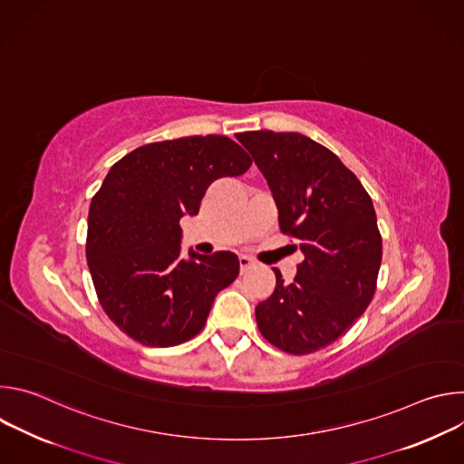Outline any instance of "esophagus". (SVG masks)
<instances>
[{
    "instance_id": "obj_1",
    "label": "esophagus",
    "mask_w": 464,
    "mask_h": 464,
    "mask_svg": "<svg viewBox=\"0 0 464 464\" xmlns=\"http://www.w3.org/2000/svg\"><path fill=\"white\" fill-rule=\"evenodd\" d=\"M238 264H240V274H246L247 270H251L255 266V260L247 255H240L238 256Z\"/></svg>"
}]
</instances>
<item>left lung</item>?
Segmentation results:
<instances>
[{"instance_id":"1","label":"left lung","mask_w":464,"mask_h":464,"mask_svg":"<svg viewBox=\"0 0 464 464\" xmlns=\"http://www.w3.org/2000/svg\"><path fill=\"white\" fill-rule=\"evenodd\" d=\"M237 140L266 178L279 227L304 260L256 304L262 336L290 354H308L345 334L376 288L382 237L371 196L336 154L297 131H244ZM295 246V247H297Z\"/></svg>"}]
</instances>
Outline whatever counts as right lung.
Returning a JSON list of instances; mask_svg holds the SVG:
<instances>
[{
    "label": "right lung",
    "mask_w": 464,
    "mask_h": 464,
    "mask_svg": "<svg viewBox=\"0 0 464 464\" xmlns=\"http://www.w3.org/2000/svg\"><path fill=\"white\" fill-rule=\"evenodd\" d=\"M249 165L226 136H190L140 147L110 169L90 206L86 258L104 312L130 338L172 347L204 328L240 264L231 251L183 256L179 220L198 215L213 181Z\"/></svg>",
    "instance_id": "obj_1"
}]
</instances>
